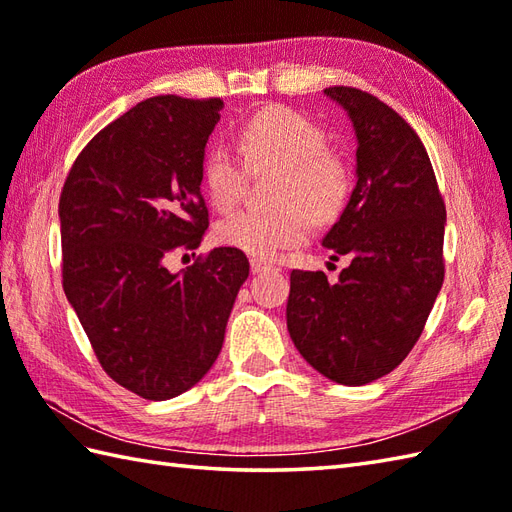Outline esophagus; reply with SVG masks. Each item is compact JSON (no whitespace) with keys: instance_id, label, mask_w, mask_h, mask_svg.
I'll list each match as a JSON object with an SVG mask.
<instances>
[{"instance_id":"34e87169","label":"esophagus","mask_w":512,"mask_h":512,"mask_svg":"<svg viewBox=\"0 0 512 512\" xmlns=\"http://www.w3.org/2000/svg\"><path fill=\"white\" fill-rule=\"evenodd\" d=\"M275 266L270 262H264V259H250V270H253V275H259V273H266V270H273Z\"/></svg>"}]
</instances>
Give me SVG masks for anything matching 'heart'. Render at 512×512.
Instances as JSON below:
<instances>
[{
	"label": "heart",
	"instance_id": "b5f03b06",
	"mask_svg": "<svg viewBox=\"0 0 512 512\" xmlns=\"http://www.w3.org/2000/svg\"><path fill=\"white\" fill-rule=\"evenodd\" d=\"M328 147L323 129L288 107H266L239 129V149L250 167H281L275 209H242L217 224L215 237L224 246L255 257H277L306 242L312 217L330 222L350 195V169ZM202 178L206 193L220 211L239 202L246 184V162L226 143L206 151Z\"/></svg>",
	"mask_w": 512,
	"mask_h": 512
}]
</instances>
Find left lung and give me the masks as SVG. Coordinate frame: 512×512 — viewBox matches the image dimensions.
Returning <instances> with one entry per match:
<instances>
[{
	"mask_svg": "<svg viewBox=\"0 0 512 512\" xmlns=\"http://www.w3.org/2000/svg\"><path fill=\"white\" fill-rule=\"evenodd\" d=\"M356 134V187L323 246L350 266L328 284L292 270L286 321L325 378L367 385L405 361L444 281L447 209L422 140L405 118L356 88H325Z\"/></svg>",
	"mask_w": 512,
	"mask_h": 512,
	"instance_id": "left-lung-1",
	"label": "left lung"
}]
</instances>
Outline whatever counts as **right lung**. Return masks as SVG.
I'll return each instance as SVG.
<instances>
[{"label": "right lung", "mask_w": 512, "mask_h": 512, "mask_svg": "<svg viewBox=\"0 0 512 512\" xmlns=\"http://www.w3.org/2000/svg\"><path fill=\"white\" fill-rule=\"evenodd\" d=\"M222 107L140 101L85 145L61 191L65 297L107 376L147 400L176 398L213 367L250 270L231 246L165 266L209 228L202 165Z\"/></svg>", "instance_id": "right-lung-1"}]
</instances>
